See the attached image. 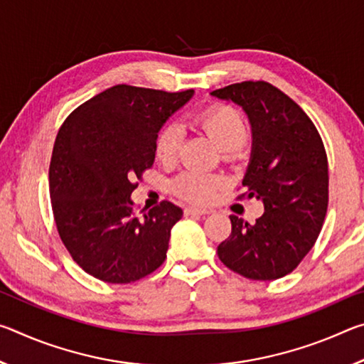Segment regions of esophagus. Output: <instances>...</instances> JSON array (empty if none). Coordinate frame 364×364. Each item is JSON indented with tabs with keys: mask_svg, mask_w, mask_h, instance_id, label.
<instances>
[{
	"mask_svg": "<svg viewBox=\"0 0 364 364\" xmlns=\"http://www.w3.org/2000/svg\"><path fill=\"white\" fill-rule=\"evenodd\" d=\"M184 213L186 215H207V213H210V210L204 207H186L184 208Z\"/></svg>",
	"mask_w": 364,
	"mask_h": 364,
	"instance_id": "obj_1",
	"label": "esophagus"
}]
</instances>
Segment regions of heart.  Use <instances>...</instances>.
Segmentation results:
<instances>
[{
	"mask_svg": "<svg viewBox=\"0 0 364 364\" xmlns=\"http://www.w3.org/2000/svg\"><path fill=\"white\" fill-rule=\"evenodd\" d=\"M194 125L202 128L221 149H239L249 136L247 122L236 107L231 106H212L194 117ZM181 132L173 123L165 125L159 132L156 139L157 159L164 164H171L178 156ZM223 186L221 178L205 175L200 171L188 170L176 178L173 189L176 194L188 200L205 204L212 200L218 189Z\"/></svg>",
	"mask_w": 364,
	"mask_h": 364,
	"instance_id": "1",
	"label": "heart"
}]
</instances>
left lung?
Masks as SVG:
<instances>
[{"instance_id":"1","label":"left lung","mask_w":364,"mask_h":364,"mask_svg":"<svg viewBox=\"0 0 364 364\" xmlns=\"http://www.w3.org/2000/svg\"><path fill=\"white\" fill-rule=\"evenodd\" d=\"M236 102L252 125V156L237 199L262 200L264 213L247 223L231 215V234L218 258L234 273L271 281L299 267L315 245L329 200L328 156L315 123L268 82H242L212 91Z\"/></svg>"}]
</instances>
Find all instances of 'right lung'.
I'll list each match as a JSON object with an SVG mask.
<instances>
[{
  "mask_svg": "<svg viewBox=\"0 0 364 364\" xmlns=\"http://www.w3.org/2000/svg\"><path fill=\"white\" fill-rule=\"evenodd\" d=\"M193 95L115 85L59 128L49 164L53 215L60 241L88 274L128 284L165 262L183 210L162 200L136 213L130 196L154 165L160 128Z\"/></svg>",
  "mask_w": 364,
  "mask_h": 364,
  "instance_id": "add662e5",
  "label": "right lung"
}]
</instances>
